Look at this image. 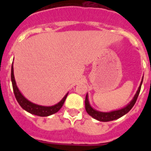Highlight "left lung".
Returning a JSON list of instances; mask_svg holds the SVG:
<instances>
[{"label": "left lung", "instance_id": "obj_1", "mask_svg": "<svg viewBox=\"0 0 151 151\" xmlns=\"http://www.w3.org/2000/svg\"><path fill=\"white\" fill-rule=\"evenodd\" d=\"M142 82H143V78H142V80H141V84H140L139 88H138V91L136 92L135 95L133 97V99L131 101V102L129 103L127 106H125V107L122 108L120 110H114V111L109 112V113H104V112L97 111V110L93 109V108L91 107V106L90 105V104H89L88 94H86V97H85V110H86L87 113H88L91 116H92L94 119H97V120L101 121V122H109V121L115 120V119L120 118L122 116H124L125 114L129 113L131 110V109H132V108L133 107V106L134 105L136 101L138 99V95H139L141 85H142Z\"/></svg>", "mask_w": 151, "mask_h": 151}]
</instances>
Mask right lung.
<instances>
[{
  "mask_svg": "<svg viewBox=\"0 0 151 151\" xmlns=\"http://www.w3.org/2000/svg\"><path fill=\"white\" fill-rule=\"evenodd\" d=\"M11 81L12 85H13L14 95H15L16 99H17V102L19 103V104L20 105L21 107L24 109L26 111L29 112V113H32V114H34V115L38 116H48L52 115V114H54V113H56L57 112L59 111L63 106V105L64 102H65L66 99V97L68 95V94H66L59 103H57V104L54 105V106H41V105L35 104L30 102L21 94V92L19 91V88H17L15 78H14L13 64H12L11 67Z\"/></svg>",
  "mask_w": 151,
  "mask_h": 151,
  "instance_id": "add662e5",
  "label": "right lung"
}]
</instances>
